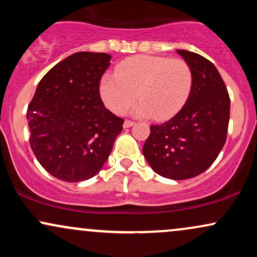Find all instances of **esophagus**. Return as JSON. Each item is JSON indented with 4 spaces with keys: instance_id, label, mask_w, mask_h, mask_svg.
Returning a JSON list of instances; mask_svg holds the SVG:
<instances>
[{
    "instance_id": "34e87169",
    "label": "esophagus",
    "mask_w": 257,
    "mask_h": 257,
    "mask_svg": "<svg viewBox=\"0 0 257 257\" xmlns=\"http://www.w3.org/2000/svg\"><path fill=\"white\" fill-rule=\"evenodd\" d=\"M134 124H135V123L132 122V120H124V123H123V126H124V128H131V126H133Z\"/></svg>"
}]
</instances>
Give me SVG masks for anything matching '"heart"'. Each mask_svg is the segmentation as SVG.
<instances>
[{
	"instance_id": "obj_1",
	"label": "heart",
	"mask_w": 257,
	"mask_h": 257,
	"mask_svg": "<svg viewBox=\"0 0 257 257\" xmlns=\"http://www.w3.org/2000/svg\"><path fill=\"white\" fill-rule=\"evenodd\" d=\"M192 84V70L182 59L137 55L122 61L116 73L102 76L99 91L113 113H124L138 96L134 114L168 119L186 104Z\"/></svg>"
}]
</instances>
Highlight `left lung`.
Instances as JSON below:
<instances>
[{
    "label": "left lung",
    "mask_w": 257,
    "mask_h": 257,
    "mask_svg": "<svg viewBox=\"0 0 257 257\" xmlns=\"http://www.w3.org/2000/svg\"><path fill=\"white\" fill-rule=\"evenodd\" d=\"M176 52L192 70V89L186 104L172 119L151 125L143 153L161 176L186 180L205 172L222 150L231 101L225 82L213 63L193 52Z\"/></svg>",
    "instance_id": "8db88e82"
}]
</instances>
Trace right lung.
Returning a JSON list of instances; mask_svg holds the SVG:
<instances>
[{
	"label": "right lung",
	"instance_id": "right-lung-1",
	"mask_svg": "<svg viewBox=\"0 0 257 257\" xmlns=\"http://www.w3.org/2000/svg\"><path fill=\"white\" fill-rule=\"evenodd\" d=\"M106 53L78 52L55 65L38 83L26 118L30 146L54 178L79 182L100 172L124 119L100 99Z\"/></svg>",
	"mask_w": 257,
	"mask_h": 257
}]
</instances>
